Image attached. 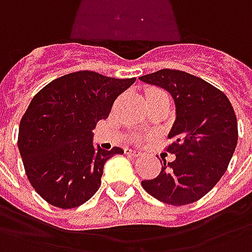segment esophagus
I'll use <instances>...</instances> for the list:
<instances>
[{
  "label": "esophagus",
  "instance_id": "1",
  "mask_svg": "<svg viewBox=\"0 0 252 252\" xmlns=\"http://www.w3.org/2000/svg\"><path fill=\"white\" fill-rule=\"evenodd\" d=\"M125 153L127 154V156H131L134 158H137L141 156V152H137V150H133V149H125Z\"/></svg>",
  "mask_w": 252,
  "mask_h": 252
}]
</instances>
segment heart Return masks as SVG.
<instances>
[{
  "label": "heart",
  "instance_id": "b5f03b06",
  "mask_svg": "<svg viewBox=\"0 0 252 252\" xmlns=\"http://www.w3.org/2000/svg\"><path fill=\"white\" fill-rule=\"evenodd\" d=\"M152 91H157V90H152Z\"/></svg>",
  "mask_w": 252,
  "mask_h": 252
}]
</instances>
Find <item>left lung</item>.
Here are the masks:
<instances>
[{
    "mask_svg": "<svg viewBox=\"0 0 252 252\" xmlns=\"http://www.w3.org/2000/svg\"><path fill=\"white\" fill-rule=\"evenodd\" d=\"M166 90L176 104V121L168 138L173 162L142 187L162 203L187 205L200 200L219 183L238 144V122L225 94L203 79L179 69H159L141 76Z\"/></svg>",
    "mask_w": 252,
    "mask_h": 252,
    "instance_id": "1",
    "label": "left lung"
}]
</instances>
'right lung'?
I'll list each match as a JSON object with an SVG mask.
<instances>
[{"mask_svg":"<svg viewBox=\"0 0 252 252\" xmlns=\"http://www.w3.org/2000/svg\"><path fill=\"white\" fill-rule=\"evenodd\" d=\"M134 82L78 71L33 96L20 122L18 150L29 183L47 203L75 208L98 190L106 161L124 150L95 149L93 130Z\"/></svg>","mask_w":252,"mask_h":252,"instance_id":"add662e5","label":"right lung"}]
</instances>
